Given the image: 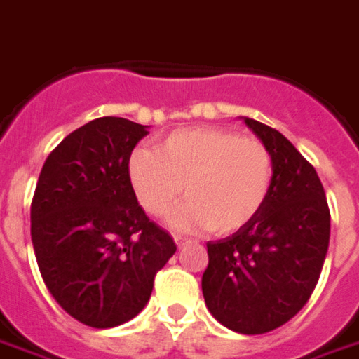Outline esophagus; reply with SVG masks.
Masks as SVG:
<instances>
[{
  "label": "esophagus",
  "instance_id": "34e87169",
  "mask_svg": "<svg viewBox=\"0 0 359 359\" xmlns=\"http://www.w3.org/2000/svg\"><path fill=\"white\" fill-rule=\"evenodd\" d=\"M175 243H177V247H184V245L192 243V241L188 239V237H182V235H175Z\"/></svg>",
  "mask_w": 359,
  "mask_h": 359
}]
</instances>
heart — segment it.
I'll return each instance as SVG.
<instances>
[{
  "label": "heart",
  "instance_id": "obj_1",
  "mask_svg": "<svg viewBox=\"0 0 359 359\" xmlns=\"http://www.w3.org/2000/svg\"><path fill=\"white\" fill-rule=\"evenodd\" d=\"M128 180L147 214L169 215L180 231L208 227L215 235L239 231L266 204L274 180V159L255 137L222 128L172 132L159 151L140 147L128 159Z\"/></svg>",
  "mask_w": 359,
  "mask_h": 359
}]
</instances>
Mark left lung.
I'll return each mask as SVG.
<instances>
[{
  "label": "left lung",
  "instance_id": "left-lung-1",
  "mask_svg": "<svg viewBox=\"0 0 359 359\" xmlns=\"http://www.w3.org/2000/svg\"><path fill=\"white\" fill-rule=\"evenodd\" d=\"M243 120L272 154V190L245 227L208 243L202 293L223 327L264 334L309 302L327 257L330 212L315 167L292 142L262 122Z\"/></svg>",
  "mask_w": 359,
  "mask_h": 359
}]
</instances>
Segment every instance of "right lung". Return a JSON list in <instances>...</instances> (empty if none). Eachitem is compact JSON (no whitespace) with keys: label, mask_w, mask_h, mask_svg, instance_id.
Segmentation results:
<instances>
[{"label":"right lung","mask_w":359,"mask_h":359,"mask_svg":"<svg viewBox=\"0 0 359 359\" xmlns=\"http://www.w3.org/2000/svg\"><path fill=\"white\" fill-rule=\"evenodd\" d=\"M147 134L132 120H91L64 137L40 171L31 204L40 274L60 307L87 327L134 319L177 250L128 180V159Z\"/></svg>","instance_id":"1"}]
</instances>
